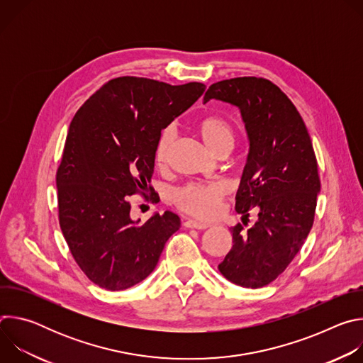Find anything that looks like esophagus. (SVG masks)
<instances>
[{"mask_svg":"<svg viewBox=\"0 0 363 363\" xmlns=\"http://www.w3.org/2000/svg\"><path fill=\"white\" fill-rule=\"evenodd\" d=\"M184 225H185L186 228H196V230H205V228L210 227V224L199 223V221H195V220H186V221L184 223Z\"/></svg>","mask_w":363,"mask_h":363,"instance_id":"34e87169","label":"esophagus"}]
</instances>
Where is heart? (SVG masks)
I'll use <instances>...</instances> for the list:
<instances>
[{"label":"heart","instance_id":"obj_1","mask_svg":"<svg viewBox=\"0 0 363 363\" xmlns=\"http://www.w3.org/2000/svg\"><path fill=\"white\" fill-rule=\"evenodd\" d=\"M194 129L202 142L216 155L220 152H231L237 140V132L233 122L220 113H205L194 121ZM175 140L174 128L161 130L153 150L155 164L160 169L167 168L171 150ZM227 194V189L220 184H191L177 189L172 199L178 208L196 218L210 220L218 214L220 205Z\"/></svg>","mask_w":363,"mask_h":363}]
</instances>
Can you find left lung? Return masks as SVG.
<instances>
[{"label": "left lung", "instance_id": "8db88e82", "mask_svg": "<svg viewBox=\"0 0 363 363\" xmlns=\"http://www.w3.org/2000/svg\"><path fill=\"white\" fill-rule=\"evenodd\" d=\"M211 99L241 112L250 150L235 210L245 218L252 208L258 213L247 233L241 224L230 228L233 248L218 270L234 284L258 289L287 269L312 230L320 191L316 155L296 106L270 80H221L206 90L203 103Z\"/></svg>", "mask_w": 363, "mask_h": 363}]
</instances>
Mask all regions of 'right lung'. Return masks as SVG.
Listing matches in <instances>:
<instances>
[{
  "instance_id": "add662e5",
  "label": "right lung",
  "mask_w": 363,
  "mask_h": 363,
  "mask_svg": "<svg viewBox=\"0 0 363 363\" xmlns=\"http://www.w3.org/2000/svg\"><path fill=\"white\" fill-rule=\"evenodd\" d=\"M203 90L196 82L125 76L103 84L74 115L56 177L59 223L77 266L99 287L118 291L145 280L179 230L171 211L133 221L129 196L150 182L161 130Z\"/></svg>"
}]
</instances>
